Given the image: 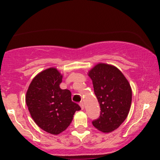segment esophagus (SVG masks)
<instances>
[{"label":"esophagus","mask_w":160,"mask_h":160,"mask_svg":"<svg viewBox=\"0 0 160 160\" xmlns=\"http://www.w3.org/2000/svg\"><path fill=\"white\" fill-rule=\"evenodd\" d=\"M80 108H81L82 110H83V109H84V104H83V102L80 103Z\"/></svg>","instance_id":"1"}]
</instances>
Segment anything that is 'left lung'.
Instances as JSON below:
<instances>
[{"mask_svg": "<svg viewBox=\"0 0 160 160\" xmlns=\"http://www.w3.org/2000/svg\"><path fill=\"white\" fill-rule=\"evenodd\" d=\"M101 107L99 118L92 124L104 133L117 129L128 116L132 104L130 83L117 67L100 62L88 72Z\"/></svg>", "mask_w": 160, "mask_h": 160, "instance_id": "left-lung-1", "label": "left lung"}]
</instances>
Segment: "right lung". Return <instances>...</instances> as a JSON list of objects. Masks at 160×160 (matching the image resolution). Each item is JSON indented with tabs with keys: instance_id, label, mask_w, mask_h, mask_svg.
<instances>
[{
	"instance_id": "right-lung-1",
	"label": "right lung",
	"mask_w": 160,
	"mask_h": 160,
	"mask_svg": "<svg viewBox=\"0 0 160 160\" xmlns=\"http://www.w3.org/2000/svg\"><path fill=\"white\" fill-rule=\"evenodd\" d=\"M62 75L55 67L37 74L27 90L25 101L31 116L39 128L59 135L70 125L80 107L71 99V92L62 90Z\"/></svg>"
}]
</instances>
